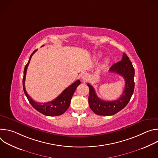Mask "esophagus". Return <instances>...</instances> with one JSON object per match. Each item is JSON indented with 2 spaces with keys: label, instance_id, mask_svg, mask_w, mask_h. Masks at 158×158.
Returning a JSON list of instances; mask_svg holds the SVG:
<instances>
[{
  "label": "esophagus",
  "instance_id": "obj_1",
  "mask_svg": "<svg viewBox=\"0 0 158 158\" xmlns=\"http://www.w3.org/2000/svg\"><path fill=\"white\" fill-rule=\"evenodd\" d=\"M87 79H88V74H84L82 76V79L84 81H86Z\"/></svg>",
  "mask_w": 158,
  "mask_h": 158
}]
</instances>
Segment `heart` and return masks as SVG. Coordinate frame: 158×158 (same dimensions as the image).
Masks as SVG:
<instances>
[{"label": "heart", "mask_w": 158, "mask_h": 158, "mask_svg": "<svg viewBox=\"0 0 158 158\" xmlns=\"http://www.w3.org/2000/svg\"><path fill=\"white\" fill-rule=\"evenodd\" d=\"M109 59H106L104 60V65H107V64H109Z\"/></svg>", "instance_id": "obj_1"}]
</instances>
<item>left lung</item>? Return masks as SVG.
I'll return each mask as SVG.
<instances>
[{
	"mask_svg": "<svg viewBox=\"0 0 158 158\" xmlns=\"http://www.w3.org/2000/svg\"><path fill=\"white\" fill-rule=\"evenodd\" d=\"M109 72L117 73L123 76L125 80V89L121 96L113 101H106L99 98L95 89L89 84V104L95 114L99 116H112L122 110L129 102L134 89V69L128 56L124 53L122 60L112 65Z\"/></svg>",
	"mask_w": 158,
	"mask_h": 158,
	"instance_id": "1",
	"label": "left lung"
}]
</instances>
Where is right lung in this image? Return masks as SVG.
I'll list each match as a JSON object with an SVG mask.
<instances>
[{
    "mask_svg": "<svg viewBox=\"0 0 158 158\" xmlns=\"http://www.w3.org/2000/svg\"><path fill=\"white\" fill-rule=\"evenodd\" d=\"M36 51L37 50H35L31 55L29 60L27 64L26 65L24 68V77L23 80H22L24 93L32 106L42 114L48 116H57L61 115L64 114L67 110V109L69 108L71 104V100L72 99V97L76 91V88L81 84V81L80 80H77L75 82L72 84L68 87H67L58 97H57L52 101H49L45 103H40L34 101L30 97V96H29V94L27 93V91H26L25 80L26 76V72L27 70V67L29 64L32 55L36 52Z\"/></svg>",
    "mask_w": 158,
    "mask_h": 158,
    "instance_id": "right-lung-1",
    "label": "right lung"
}]
</instances>
